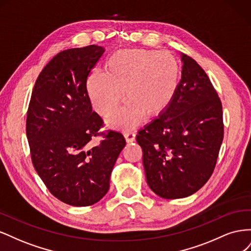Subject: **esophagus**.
I'll use <instances>...</instances> for the list:
<instances>
[{
	"instance_id": "1",
	"label": "esophagus",
	"mask_w": 251,
	"mask_h": 251,
	"mask_svg": "<svg viewBox=\"0 0 251 251\" xmlns=\"http://www.w3.org/2000/svg\"><path fill=\"white\" fill-rule=\"evenodd\" d=\"M124 136H125V139H126V141L127 143H131V142L135 141V139H136V135L134 133H132V132L125 133Z\"/></svg>"
}]
</instances>
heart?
<instances>
[{"mask_svg":"<svg viewBox=\"0 0 251 251\" xmlns=\"http://www.w3.org/2000/svg\"><path fill=\"white\" fill-rule=\"evenodd\" d=\"M180 67L168 51L126 49L112 54L104 73L93 72L87 80L88 95L94 110L108 117L124 100L126 104L108 125L128 131L138 126L148 115L156 118L168 109L177 94Z\"/></svg>","mask_w":251,"mask_h":251,"instance_id":"obj_1","label":"heart"}]
</instances>
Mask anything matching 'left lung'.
<instances>
[{"label":"left lung","instance_id":"8db88e82","mask_svg":"<svg viewBox=\"0 0 251 251\" xmlns=\"http://www.w3.org/2000/svg\"><path fill=\"white\" fill-rule=\"evenodd\" d=\"M177 94L170 107L139 131L136 140L150 188L164 199L198 192L215 170L223 141L220 98L202 68L181 53Z\"/></svg>","mask_w":251,"mask_h":251}]
</instances>
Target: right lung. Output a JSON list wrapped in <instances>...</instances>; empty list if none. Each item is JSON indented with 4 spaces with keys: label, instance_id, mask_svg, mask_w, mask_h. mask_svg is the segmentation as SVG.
Masks as SVG:
<instances>
[{
    "label": "right lung",
    "instance_id": "1",
    "mask_svg": "<svg viewBox=\"0 0 251 251\" xmlns=\"http://www.w3.org/2000/svg\"><path fill=\"white\" fill-rule=\"evenodd\" d=\"M104 48L90 45L59 52L37 77L27 112L26 134L36 173L49 192L72 206H89L108 193L124 136L110 131L96 147L102 119L87 92L90 71Z\"/></svg>",
    "mask_w": 251,
    "mask_h": 251
}]
</instances>
